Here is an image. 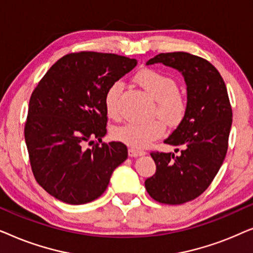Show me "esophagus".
<instances>
[{"instance_id":"1","label":"esophagus","mask_w":253,"mask_h":253,"mask_svg":"<svg viewBox=\"0 0 253 253\" xmlns=\"http://www.w3.org/2000/svg\"><path fill=\"white\" fill-rule=\"evenodd\" d=\"M127 152H129L130 157H140V155L145 154V151L138 150V148H133V147H129Z\"/></svg>"}]
</instances>
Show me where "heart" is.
Masks as SVG:
<instances>
[{"mask_svg": "<svg viewBox=\"0 0 253 253\" xmlns=\"http://www.w3.org/2000/svg\"><path fill=\"white\" fill-rule=\"evenodd\" d=\"M134 82L155 100L152 115L160 119L150 122H130L114 131L117 140L133 148H143L152 141L162 137L166 132V124L175 126L182 122L188 110V99L178 89L177 82L171 76L157 69H141L134 76ZM122 92V84L115 82L109 85L105 93L106 113L110 119L120 116L119 99Z\"/></svg>", "mask_w": 253, "mask_h": 253, "instance_id": "1", "label": "heart"}]
</instances>
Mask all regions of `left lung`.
<instances>
[{"label":"left lung","instance_id":"obj_1","mask_svg":"<svg viewBox=\"0 0 253 253\" xmlns=\"http://www.w3.org/2000/svg\"><path fill=\"white\" fill-rule=\"evenodd\" d=\"M154 63L182 72L188 110L165 140L181 147V154L152 152L157 170L145 181V188L159 203L181 205L202 195L219 171L227 154L233 110L220 72L205 58L174 51L159 54L146 64Z\"/></svg>","mask_w":253,"mask_h":253}]
</instances>
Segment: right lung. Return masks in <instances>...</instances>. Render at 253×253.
<instances>
[{"instance_id": "1", "label": "right lung", "mask_w": 253, "mask_h": 253, "mask_svg": "<svg viewBox=\"0 0 253 253\" xmlns=\"http://www.w3.org/2000/svg\"><path fill=\"white\" fill-rule=\"evenodd\" d=\"M136 65L121 55L78 51L61 57L38 83L24 136L34 178L50 196L71 205L92 202L126 161L123 143H102L108 121L103 98Z\"/></svg>"}]
</instances>
